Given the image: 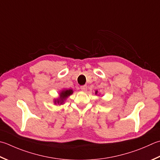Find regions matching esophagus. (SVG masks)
Instances as JSON below:
<instances>
[{"mask_svg": "<svg viewBox=\"0 0 160 160\" xmlns=\"http://www.w3.org/2000/svg\"><path fill=\"white\" fill-rule=\"evenodd\" d=\"M80 89L83 91V92H85V91H87V87L86 85H82L80 87Z\"/></svg>", "mask_w": 160, "mask_h": 160, "instance_id": "1", "label": "esophagus"}]
</instances>
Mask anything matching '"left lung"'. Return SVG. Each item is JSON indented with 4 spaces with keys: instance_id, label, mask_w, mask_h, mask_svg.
<instances>
[{
    "instance_id": "8db88e82",
    "label": "left lung",
    "mask_w": 160,
    "mask_h": 160,
    "mask_svg": "<svg viewBox=\"0 0 160 160\" xmlns=\"http://www.w3.org/2000/svg\"><path fill=\"white\" fill-rule=\"evenodd\" d=\"M97 93H98V92H97V91H96V94H97Z\"/></svg>"
}]
</instances>
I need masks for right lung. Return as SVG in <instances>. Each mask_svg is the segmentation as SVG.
<instances>
[{
	"label": "right lung",
	"mask_w": 160,
	"mask_h": 160,
	"mask_svg": "<svg viewBox=\"0 0 160 160\" xmlns=\"http://www.w3.org/2000/svg\"><path fill=\"white\" fill-rule=\"evenodd\" d=\"M73 93V91L72 89H70L62 90V92L59 93V98L55 99L54 101L55 104L62 105L64 103V102L65 101V100L67 99L70 95H71Z\"/></svg>",
	"instance_id": "1"
}]
</instances>
